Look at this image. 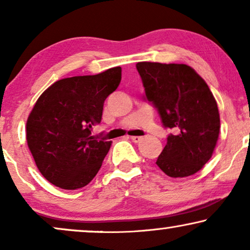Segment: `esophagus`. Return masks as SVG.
Listing matches in <instances>:
<instances>
[{
  "label": "esophagus",
  "mask_w": 250,
  "mask_h": 250,
  "mask_svg": "<svg viewBox=\"0 0 250 250\" xmlns=\"http://www.w3.org/2000/svg\"><path fill=\"white\" fill-rule=\"evenodd\" d=\"M131 139L134 143H139L140 141H142L143 138H142V136H131Z\"/></svg>",
  "instance_id": "esophagus-1"
}]
</instances>
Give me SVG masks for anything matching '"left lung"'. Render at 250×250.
<instances>
[{
  "label": "left lung",
  "mask_w": 250,
  "mask_h": 250,
  "mask_svg": "<svg viewBox=\"0 0 250 250\" xmlns=\"http://www.w3.org/2000/svg\"><path fill=\"white\" fill-rule=\"evenodd\" d=\"M146 100L172 128L157 166L170 177L193 175L211 158L220 135L216 100L193 68L183 63L138 62Z\"/></svg>",
  "instance_id": "8db88e82"
}]
</instances>
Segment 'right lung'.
Instances as JSON below:
<instances>
[{"mask_svg":"<svg viewBox=\"0 0 250 250\" xmlns=\"http://www.w3.org/2000/svg\"><path fill=\"white\" fill-rule=\"evenodd\" d=\"M122 68L63 78L37 99L26 124L27 145L41 174L58 188L87 186L100 169L111 141L92 135L104 100L118 87Z\"/></svg>","mask_w":250,"mask_h":250,"instance_id":"add662e5","label":"right lung"}]
</instances>
